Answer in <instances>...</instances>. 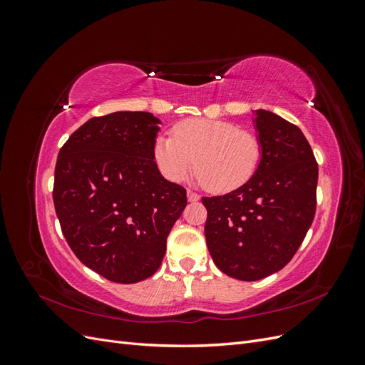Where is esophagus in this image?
Masks as SVG:
<instances>
[{
	"mask_svg": "<svg viewBox=\"0 0 365 365\" xmlns=\"http://www.w3.org/2000/svg\"><path fill=\"white\" fill-rule=\"evenodd\" d=\"M200 195H197L196 192H193V190H187V200H189L190 202H196V201H200Z\"/></svg>",
	"mask_w": 365,
	"mask_h": 365,
	"instance_id": "1",
	"label": "esophagus"
}]
</instances>
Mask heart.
Returning a JSON list of instances; mask_svg holds the SVG:
<instances>
[{"label":"heart","mask_w":365,"mask_h":365,"mask_svg":"<svg viewBox=\"0 0 365 365\" xmlns=\"http://www.w3.org/2000/svg\"><path fill=\"white\" fill-rule=\"evenodd\" d=\"M262 155V143L252 132L208 118L180 121L172 137L160 135L153 146V160L164 178L180 182L195 165L197 181L215 193L235 192L251 181Z\"/></svg>","instance_id":"obj_1"}]
</instances>
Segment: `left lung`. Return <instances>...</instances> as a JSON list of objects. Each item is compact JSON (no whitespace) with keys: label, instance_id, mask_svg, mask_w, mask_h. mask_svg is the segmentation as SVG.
Returning a JSON list of instances; mask_svg holds the SVG:
<instances>
[{"label":"left lung","instance_id":"1","mask_svg":"<svg viewBox=\"0 0 365 365\" xmlns=\"http://www.w3.org/2000/svg\"><path fill=\"white\" fill-rule=\"evenodd\" d=\"M262 161L240 189L202 197L205 240L216 267L256 282L280 271L300 248L317 208L318 164L303 132L271 111H256Z\"/></svg>","mask_w":365,"mask_h":365}]
</instances>
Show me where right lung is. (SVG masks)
I'll return each mask as SVG.
<instances>
[{
	"instance_id": "obj_1",
	"label": "right lung",
	"mask_w": 365,
	"mask_h": 365,
	"mask_svg": "<svg viewBox=\"0 0 365 365\" xmlns=\"http://www.w3.org/2000/svg\"><path fill=\"white\" fill-rule=\"evenodd\" d=\"M158 125L140 111L93 117L58 155L53 202L62 233L85 267L115 283L160 268L187 205L184 187L164 180L153 161Z\"/></svg>"
}]
</instances>
